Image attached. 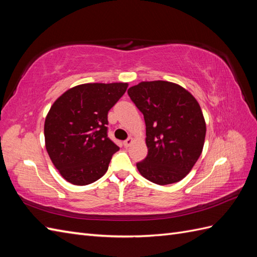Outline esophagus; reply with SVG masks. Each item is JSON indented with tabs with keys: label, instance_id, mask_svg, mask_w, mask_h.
I'll return each mask as SVG.
<instances>
[{
	"label": "esophagus",
	"instance_id": "obj_1",
	"mask_svg": "<svg viewBox=\"0 0 257 257\" xmlns=\"http://www.w3.org/2000/svg\"><path fill=\"white\" fill-rule=\"evenodd\" d=\"M133 143H134V139H133L132 137H129L128 139H125V140L123 141V146L125 147V148H128V147L132 146Z\"/></svg>",
	"mask_w": 257,
	"mask_h": 257
}]
</instances>
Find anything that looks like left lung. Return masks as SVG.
<instances>
[{
    "mask_svg": "<svg viewBox=\"0 0 257 257\" xmlns=\"http://www.w3.org/2000/svg\"><path fill=\"white\" fill-rule=\"evenodd\" d=\"M128 95L146 122L148 155L137 163L138 171L156 184L179 182L203 149L206 125L199 102L183 87L166 80L141 81Z\"/></svg>",
    "mask_w": 257,
    "mask_h": 257,
    "instance_id": "left-lung-1",
    "label": "left lung"
}]
</instances>
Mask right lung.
<instances>
[{
	"label": "right lung",
	"instance_id": "right-lung-1",
	"mask_svg": "<svg viewBox=\"0 0 257 257\" xmlns=\"http://www.w3.org/2000/svg\"><path fill=\"white\" fill-rule=\"evenodd\" d=\"M127 87V83L78 85L53 103L44 124L45 147L66 181L87 185L107 172L119 150L108 138V111Z\"/></svg>",
	"mask_w": 257,
	"mask_h": 257
}]
</instances>
